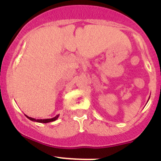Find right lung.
Here are the masks:
<instances>
[{"label":"right lung","instance_id":"1","mask_svg":"<svg viewBox=\"0 0 161 161\" xmlns=\"http://www.w3.org/2000/svg\"><path fill=\"white\" fill-rule=\"evenodd\" d=\"M25 116H26L27 119H29L30 120L33 121V122H37V123H50V122H53V121H55L58 118H59V114L56 115L55 117L52 118V119H34V118L29 117V116H27V115H25Z\"/></svg>","mask_w":161,"mask_h":161}]
</instances>
